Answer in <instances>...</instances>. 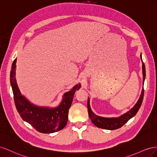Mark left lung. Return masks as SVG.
<instances>
[{
    "instance_id": "8db88e82",
    "label": "left lung",
    "mask_w": 157,
    "mask_h": 157,
    "mask_svg": "<svg viewBox=\"0 0 157 157\" xmlns=\"http://www.w3.org/2000/svg\"><path fill=\"white\" fill-rule=\"evenodd\" d=\"M140 58L142 61V71H143V86L144 84V82L145 79V66L144 63L142 60V55H140ZM143 95H144V89H142L141 95L139 98L136 104L133 106L127 113L123 114L122 115L120 116L119 117L116 118H105L96 115L91 110L90 106V100L88 97L87 101V109H88V113L89 116L91 120V122L94 124L95 126L99 128L105 129H109V130H114V129H118L122 127V126L126 124L128 121L131 119L132 117L135 116L140 109V106L142 104V101L143 99Z\"/></svg>"
}]
</instances>
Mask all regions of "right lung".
Listing matches in <instances>:
<instances>
[{
	"mask_svg": "<svg viewBox=\"0 0 157 157\" xmlns=\"http://www.w3.org/2000/svg\"><path fill=\"white\" fill-rule=\"evenodd\" d=\"M16 59L13 62L10 71V84L16 109L21 118L29 123L37 131L43 133H51L63 129L67 124L68 110L76 90L81 84L78 83L71 90L64 93L62 100L56 107L40 106L34 105L21 93L16 79Z\"/></svg>",
	"mask_w": 157,
	"mask_h": 157,
	"instance_id": "obj_1",
	"label": "right lung"
}]
</instances>
